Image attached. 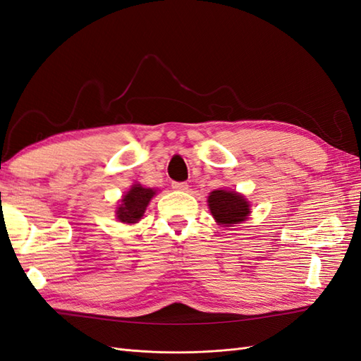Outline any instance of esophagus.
Listing matches in <instances>:
<instances>
[{
  "instance_id": "34e87169",
  "label": "esophagus",
  "mask_w": 361,
  "mask_h": 361,
  "mask_svg": "<svg viewBox=\"0 0 361 361\" xmlns=\"http://www.w3.org/2000/svg\"><path fill=\"white\" fill-rule=\"evenodd\" d=\"M171 188L176 191H187L188 190V183L187 182H173Z\"/></svg>"
}]
</instances>
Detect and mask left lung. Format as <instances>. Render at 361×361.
<instances>
[{
  "instance_id": "8db88e82",
  "label": "left lung",
  "mask_w": 361,
  "mask_h": 361,
  "mask_svg": "<svg viewBox=\"0 0 361 361\" xmlns=\"http://www.w3.org/2000/svg\"><path fill=\"white\" fill-rule=\"evenodd\" d=\"M209 209L216 220V223L231 226L245 221L247 215L250 214L248 202L235 191L216 190L212 191L209 199Z\"/></svg>"
}]
</instances>
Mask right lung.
Returning a JSON list of instances; mask_svg holds the SVG:
<instances>
[{
	"instance_id": "1",
	"label": "right lung",
	"mask_w": 361,
	"mask_h": 361,
	"mask_svg": "<svg viewBox=\"0 0 361 361\" xmlns=\"http://www.w3.org/2000/svg\"><path fill=\"white\" fill-rule=\"evenodd\" d=\"M155 191L150 188H143L141 185H134L126 195H123L122 204L117 209V218L122 223L133 224L137 223L141 216H143L146 206L149 204L150 199L154 197Z\"/></svg>"
}]
</instances>
